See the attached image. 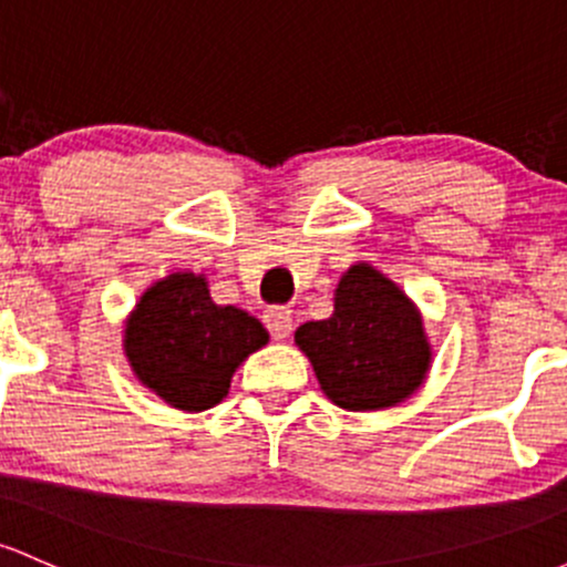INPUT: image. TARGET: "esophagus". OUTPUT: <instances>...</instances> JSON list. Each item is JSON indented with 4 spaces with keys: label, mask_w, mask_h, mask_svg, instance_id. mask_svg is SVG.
<instances>
[{
    "label": "esophagus",
    "mask_w": 567,
    "mask_h": 567,
    "mask_svg": "<svg viewBox=\"0 0 567 567\" xmlns=\"http://www.w3.org/2000/svg\"><path fill=\"white\" fill-rule=\"evenodd\" d=\"M264 323L274 339H288L293 331V312L288 307H268L264 312Z\"/></svg>",
    "instance_id": "34e87169"
}]
</instances>
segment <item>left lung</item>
<instances>
[{"label": "left lung", "instance_id": "8db88e82", "mask_svg": "<svg viewBox=\"0 0 567 567\" xmlns=\"http://www.w3.org/2000/svg\"><path fill=\"white\" fill-rule=\"evenodd\" d=\"M296 344L337 408L369 413L408 402L432 369L415 301L367 260L339 277L333 312L296 329Z\"/></svg>", "mask_w": 567, "mask_h": 567}]
</instances>
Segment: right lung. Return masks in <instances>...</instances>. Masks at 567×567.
<instances>
[{"label":"right lung","mask_w":567,"mask_h":567,"mask_svg":"<svg viewBox=\"0 0 567 567\" xmlns=\"http://www.w3.org/2000/svg\"><path fill=\"white\" fill-rule=\"evenodd\" d=\"M122 348L143 389L184 413L223 402L236 369L268 344V331L234 303H214L206 274L174 271L141 293Z\"/></svg>","instance_id":"right-lung-1"}]
</instances>
